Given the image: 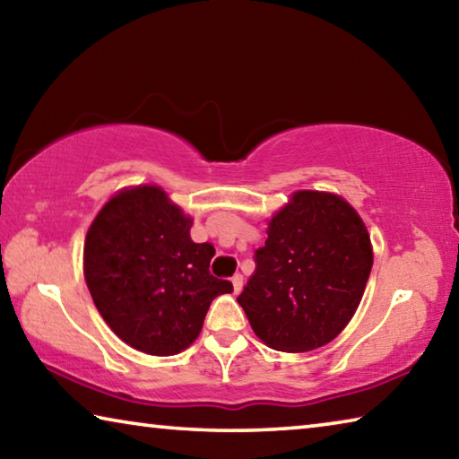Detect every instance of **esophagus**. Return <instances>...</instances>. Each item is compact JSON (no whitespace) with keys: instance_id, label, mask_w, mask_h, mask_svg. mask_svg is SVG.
<instances>
[{"instance_id":"obj_1","label":"esophagus","mask_w":459,"mask_h":459,"mask_svg":"<svg viewBox=\"0 0 459 459\" xmlns=\"http://www.w3.org/2000/svg\"><path fill=\"white\" fill-rule=\"evenodd\" d=\"M232 287H235V293H238L240 290H243V275H240V273L232 275Z\"/></svg>"}]
</instances>
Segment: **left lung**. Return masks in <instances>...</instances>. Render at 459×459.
Instances as JSON below:
<instances>
[{
	"label": "left lung",
	"instance_id": "left-lung-1",
	"mask_svg": "<svg viewBox=\"0 0 459 459\" xmlns=\"http://www.w3.org/2000/svg\"><path fill=\"white\" fill-rule=\"evenodd\" d=\"M237 301L269 348L306 352L351 322L372 269L367 227L346 200L301 190L269 222Z\"/></svg>",
	"mask_w": 459,
	"mask_h": 459
}]
</instances>
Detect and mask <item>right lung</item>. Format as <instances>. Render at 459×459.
Returning a JSON list of instances; mask_svg holds the SVG:
<instances>
[{
	"label": "right lung",
	"instance_id": "right-lung-1",
	"mask_svg": "<svg viewBox=\"0 0 459 459\" xmlns=\"http://www.w3.org/2000/svg\"><path fill=\"white\" fill-rule=\"evenodd\" d=\"M155 186L123 190L84 240V279L108 328L135 351L172 356L198 338L212 299L232 283L211 275L214 247Z\"/></svg>",
	"mask_w": 459,
	"mask_h": 459
}]
</instances>
